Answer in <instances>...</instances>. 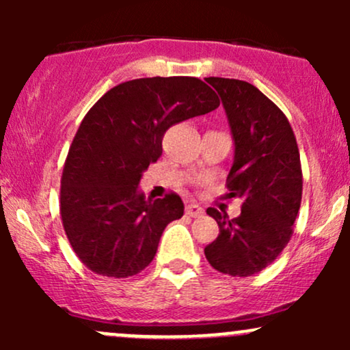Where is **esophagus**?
<instances>
[{"label": "esophagus", "instance_id": "1", "mask_svg": "<svg viewBox=\"0 0 350 350\" xmlns=\"http://www.w3.org/2000/svg\"><path fill=\"white\" fill-rule=\"evenodd\" d=\"M186 214L191 217H200L204 214V208L198 206V204H187L186 206Z\"/></svg>", "mask_w": 350, "mask_h": 350}]
</instances>
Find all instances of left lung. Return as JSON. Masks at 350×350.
<instances>
[{
  "mask_svg": "<svg viewBox=\"0 0 350 350\" xmlns=\"http://www.w3.org/2000/svg\"><path fill=\"white\" fill-rule=\"evenodd\" d=\"M222 100L232 139L234 163L227 176L230 198L242 212L228 219L208 207L219 237L204 248L217 271L252 276L276 260L293 235L303 192L299 151L286 116L252 83L207 77Z\"/></svg>",
  "mask_w": 350,
  "mask_h": 350,
  "instance_id": "8db88e82",
  "label": "left lung"
}]
</instances>
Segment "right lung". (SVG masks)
Listing matches in <instances>:
<instances>
[{
    "label": "right lung",
    "mask_w": 350,
    "mask_h": 350,
    "mask_svg": "<svg viewBox=\"0 0 350 350\" xmlns=\"http://www.w3.org/2000/svg\"><path fill=\"white\" fill-rule=\"evenodd\" d=\"M219 103L196 77H151L120 83L88 110L60 180L64 230L88 270L126 278L152 262L184 204L176 194L146 200L143 172L161 156L167 128Z\"/></svg>",
    "instance_id": "obj_1"
}]
</instances>
